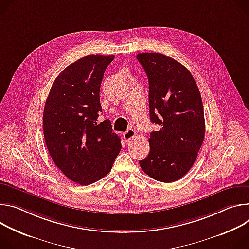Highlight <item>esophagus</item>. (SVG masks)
I'll return each instance as SVG.
<instances>
[{
  "mask_svg": "<svg viewBox=\"0 0 249 249\" xmlns=\"http://www.w3.org/2000/svg\"><path fill=\"white\" fill-rule=\"evenodd\" d=\"M123 135H124V139L126 142H129L130 140H132L133 137L135 136V131H134L133 129L129 128V129H127Z\"/></svg>",
  "mask_w": 249,
  "mask_h": 249,
  "instance_id": "obj_1",
  "label": "esophagus"
}]
</instances>
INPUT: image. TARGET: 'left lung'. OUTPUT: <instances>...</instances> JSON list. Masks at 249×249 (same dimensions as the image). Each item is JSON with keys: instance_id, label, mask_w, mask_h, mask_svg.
Here are the masks:
<instances>
[{"instance_id": "obj_1", "label": "left lung", "mask_w": 249, "mask_h": 249, "mask_svg": "<svg viewBox=\"0 0 249 249\" xmlns=\"http://www.w3.org/2000/svg\"><path fill=\"white\" fill-rule=\"evenodd\" d=\"M149 83V117L161 126L149 137L150 150L140 160L152 179L171 183L193 166L205 137L202 97L190 71L160 53L137 54Z\"/></svg>"}]
</instances>
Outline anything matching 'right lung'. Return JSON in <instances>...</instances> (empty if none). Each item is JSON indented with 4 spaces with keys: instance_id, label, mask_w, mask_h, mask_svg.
Returning a JSON list of instances; mask_svg holds the SVG:
<instances>
[{
    "instance_id": "add662e5",
    "label": "right lung",
    "mask_w": 249,
    "mask_h": 249,
    "mask_svg": "<svg viewBox=\"0 0 249 249\" xmlns=\"http://www.w3.org/2000/svg\"><path fill=\"white\" fill-rule=\"evenodd\" d=\"M115 56L88 55L54 80L43 110V134L55 165L71 181L90 185L105 177L121 151L120 136L102 112L100 87Z\"/></svg>"
}]
</instances>
